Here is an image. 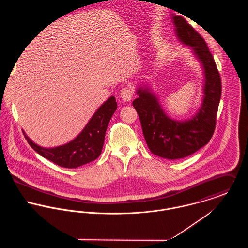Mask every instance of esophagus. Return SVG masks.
I'll return each instance as SVG.
<instances>
[{
  "mask_svg": "<svg viewBox=\"0 0 248 248\" xmlns=\"http://www.w3.org/2000/svg\"><path fill=\"white\" fill-rule=\"evenodd\" d=\"M120 97L124 100V101H130L133 96H134V90L132 87H124L123 89H121L120 93Z\"/></svg>",
  "mask_w": 248,
  "mask_h": 248,
  "instance_id": "34e87169",
  "label": "esophagus"
}]
</instances>
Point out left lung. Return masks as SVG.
Segmentation results:
<instances>
[{"mask_svg": "<svg viewBox=\"0 0 248 248\" xmlns=\"http://www.w3.org/2000/svg\"><path fill=\"white\" fill-rule=\"evenodd\" d=\"M173 19L177 37L192 47L204 68V98L202 108L193 119L178 122L165 114L155 96L147 90H139L140 97L133 102L150 151L167 159L186 157L210 141L221 95L219 72L206 42L183 17L175 15Z\"/></svg>", "mask_w": 248, "mask_h": 248, "instance_id": "left-lung-1", "label": "left lung"}]
</instances>
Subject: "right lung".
<instances>
[{"label":"right lung","instance_id":"right-lung-1","mask_svg":"<svg viewBox=\"0 0 248 248\" xmlns=\"http://www.w3.org/2000/svg\"><path fill=\"white\" fill-rule=\"evenodd\" d=\"M117 108L114 96H110L91 118L85 129L72 141L51 149L42 148L25 138L31 147L43 157L64 168H76L95 160L101 154L107 127Z\"/></svg>","mask_w":248,"mask_h":248}]
</instances>
